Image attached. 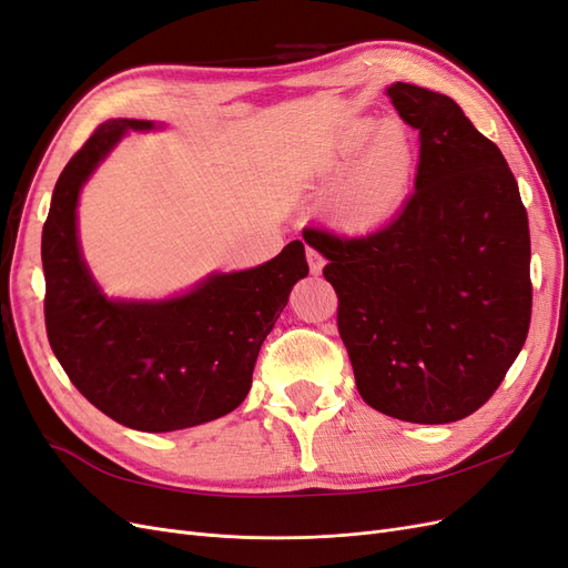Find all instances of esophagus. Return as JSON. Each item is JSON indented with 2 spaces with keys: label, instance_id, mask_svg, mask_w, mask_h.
I'll list each match as a JSON object with an SVG mask.
<instances>
[{
  "label": "esophagus",
  "instance_id": "1",
  "mask_svg": "<svg viewBox=\"0 0 568 568\" xmlns=\"http://www.w3.org/2000/svg\"><path fill=\"white\" fill-rule=\"evenodd\" d=\"M305 255H307V265H311V272H313V274H320L322 267H324V257H322L315 248H307Z\"/></svg>",
  "mask_w": 568,
  "mask_h": 568
}]
</instances>
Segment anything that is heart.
<instances>
[{
	"instance_id": "obj_1",
	"label": "heart",
	"mask_w": 568,
	"mask_h": 568,
	"mask_svg": "<svg viewBox=\"0 0 568 568\" xmlns=\"http://www.w3.org/2000/svg\"><path fill=\"white\" fill-rule=\"evenodd\" d=\"M374 126V120H359L313 170L317 180L334 182L329 213L351 232H369L388 222L403 209L415 175L409 132L398 123Z\"/></svg>"
}]
</instances>
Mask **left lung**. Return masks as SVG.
I'll return each instance as SVG.
<instances>
[{
  "label": "left lung",
  "instance_id": "8db88e82",
  "mask_svg": "<svg viewBox=\"0 0 568 568\" xmlns=\"http://www.w3.org/2000/svg\"><path fill=\"white\" fill-rule=\"evenodd\" d=\"M419 130L415 194L367 236L303 230L338 296V334L363 400L412 424L469 417L528 336L530 234L519 184L450 97L393 82Z\"/></svg>",
  "mask_w": 568,
  "mask_h": 568
}]
</instances>
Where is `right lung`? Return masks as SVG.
<instances>
[{"label": "right lung", "instance_id": "obj_1", "mask_svg": "<svg viewBox=\"0 0 568 568\" xmlns=\"http://www.w3.org/2000/svg\"><path fill=\"white\" fill-rule=\"evenodd\" d=\"M99 125L68 161L42 230L44 322L68 379L97 409L136 432L163 434L213 422L244 403L265 336L307 277L303 242L244 272H217L184 296L111 301L82 261L75 209L82 184L128 130Z\"/></svg>", "mask_w": 568, "mask_h": 568}]
</instances>
